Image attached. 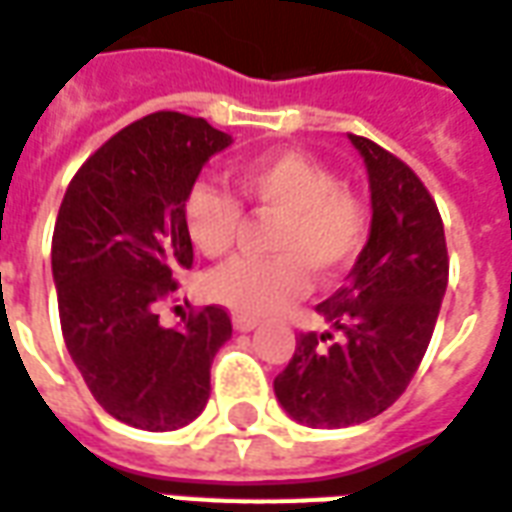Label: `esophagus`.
I'll return each mask as SVG.
<instances>
[{
  "instance_id": "34e87169",
  "label": "esophagus",
  "mask_w": 512,
  "mask_h": 512,
  "mask_svg": "<svg viewBox=\"0 0 512 512\" xmlns=\"http://www.w3.org/2000/svg\"><path fill=\"white\" fill-rule=\"evenodd\" d=\"M256 319H248V316H234V330L237 333H251V330H256Z\"/></svg>"
}]
</instances>
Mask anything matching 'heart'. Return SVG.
Instances as JSON below:
<instances>
[{
	"label": "heart",
	"mask_w": 512,
	"mask_h": 512,
	"mask_svg": "<svg viewBox=\"0 0 512 512\" xmlns=\"http://www.w3.org/2000/svg\"><path fill=\"white\" fill-rule=\"evenodd\" d=\"M240 199L256 218H272L264 259H237L210 272L204 292L240 316H270L305 292L308 272L330 283L363 251L371 215L333 171L300 152H272L234 169ZM182 223L193 248L220 259L242 231V207L210 182H196L182 199Z\"/></svg>",
	"instance_id": "heart-1"
}]
</instances>
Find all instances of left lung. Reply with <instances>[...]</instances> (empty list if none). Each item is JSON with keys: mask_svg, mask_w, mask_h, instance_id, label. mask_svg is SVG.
Here are the masks:
<instances>
[{"mask_svg": "<svg viewBox=\"0 0 512 512\" xmlns=\"http://www.w3.org/2000/svg\"><path fill=\"white\" fill-rule=\"evenodd\" d=\"M349 141L371 182V234L349 283L316 305L330 330L300 333L275 376L289 417L311 428L371 420L401 398L434 335L447 289L445 226L404 160L371 138Z\"/></svg>", "mask_w": 512, "mask_h": 512, "instance_id": "left-lung-1", "label": "left lung"}]
</instances>
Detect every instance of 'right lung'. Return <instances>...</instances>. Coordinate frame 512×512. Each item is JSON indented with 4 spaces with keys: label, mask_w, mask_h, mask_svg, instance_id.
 Instances as JSON below:
<instances>
[{
    "label": "right lung",
    "mask_w": 512,
    "mask_h": 512,
    "mask_svg": "<svg viewBox=\"0 0 512 512\" xmlns=\"http://www.w3.org/2000/svg\"><path fill=\"white\" fill-rule=\"evenodd\" d=\"M231 144L201 117L158 111L89 155L59 207L51 270L59 322L89 393L119 423L177 431L210 398L212 357L231 338L218 305L160 327L158 302L193 264L182 199Z\"/></svg>",
    "instance_id": "right-lung-1"
}]
</instances>
